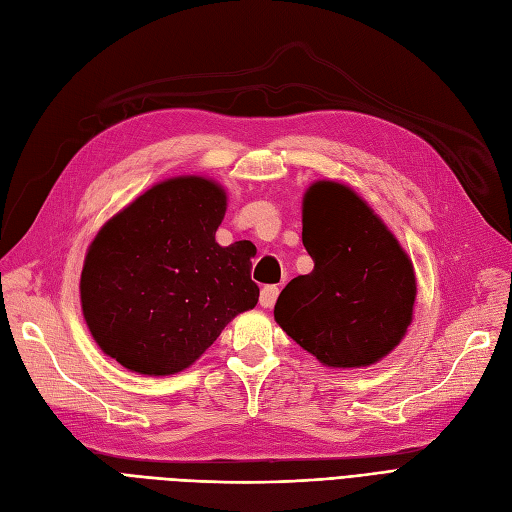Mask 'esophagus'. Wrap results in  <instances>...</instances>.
I'll return each mask as SVG.
<instances>
[{
  "instance_id": "esophagus-1",
  "label": "esophagus",
  "mask_w": 512,
  "mask_h": 512,
  "mask_svg": "<svg viewBox=\"0 0 512 512\" xmlns=\"http://www.w3.org/2000/svg\"><path fill=\"white\" fill-rule=\"evenodd\" d=\"M277 296H279V287L277 285H266L264 290H261L259 305L264 309H270L274 303H277Z\"/></svg>"
}]
</instances>
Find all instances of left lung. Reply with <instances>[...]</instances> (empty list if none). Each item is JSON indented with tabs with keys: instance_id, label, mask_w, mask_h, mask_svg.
<instances>
[{
	"instance_id": "1",
	"label": "left lung",
	"mask_w": 512,
	"mask_h": 512,
	"mask_svg": "<svg viewBox=\"0 0 512 512\" xmlns=\"http://www.w3.org/2000/svg\"><path fill=\"white\" fill-rule=\"evenodd\" d=\"M303 244L313 270L285 285L274 320L326 368H368L413 322L417 281L396 235L342 181L318 179L303 196Z\"/></svg>"
}]
</instances>
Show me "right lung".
Listing matches in <instances>:
<instances>
[{
    "mask_svg": "<svg viewBox=\"0 0 512 512\" xmlns=\"http://www.w3.org/2000/svg\"><path fill=\"white\" fill-rule=\"evenodd\" d=\"M227 192L203 175L155 183L90 242L80 300L108 357L144 376L183 372L259 300L251 242L220 246Z\"/></svg>",
    "mask_w": 512,
    "mask_h": 512,
    "instance_id": "add662e5",
    "label": "right lung"
}]
</instances>
